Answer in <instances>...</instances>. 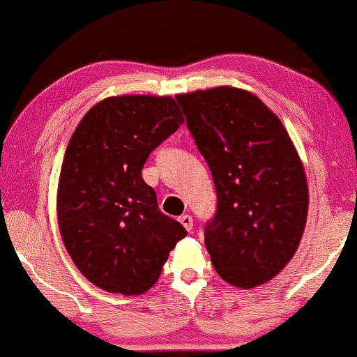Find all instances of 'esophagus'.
I'll return each instance as SVG.
<instances>
[{
	"label": "esophagus",
	"mask_w": 357,
	"mask_h": 357,
	"mask_svg": "<svg viewBox=\"0 0 357 357\" xmlns=\"http://www.w3.org/2000/svg\"><path fill=\"white\" fill-rule=\"evenodd\" d=\"M180 223H182L183 227H185L187 231H192L193 230V218L190 217V215H182V217L178 218Z\"/></svg>",
	"instance_id": "34e87169"
}]
</instances>
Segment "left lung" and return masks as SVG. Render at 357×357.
Wrapping results in <instances>:
<instances>
[{
  "instance_id": "obj_1",
  "label": "left lung",
  "mask_w": 357,
  "mask_h": 357,
  "mask_svg": "<svg viewBox=\"0 0 357 357\" xmlns=\"http://www.w3.org/2000/svg\"><path fill=\"white\" fill-rule=\"evenodd\" d=\"M175 99L217 190L205 227L215 270L238 288L265 283L293 258L305 231L307 185L296 149L252 92L215 87Z\"/></svg>"
}]
</instances>
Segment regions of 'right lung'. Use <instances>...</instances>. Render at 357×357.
I'll return each instance as SVG.
<instances>
[{
  "instance_id": "add662e5",
  "label": "right lung",
  "mask_w": 357,
  "mask_h": 357,
  "mask_svg": "<svg viewBox=\"0 0 357 357\" xmlns=\"http://www.w3.org/2000/svg\"><path fill=\"white\" fill-rule=\"evenodd\" d=\"M183 124L172 98L117 96L79 122L61 167L57 220L74 265L91 283L132 296L160 276L187 235L158 210L145 160Z\"/></svg>"
}]
</instances>
